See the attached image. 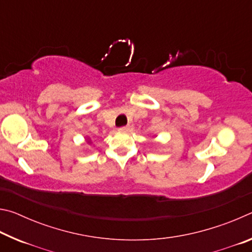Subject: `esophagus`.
<instances>
[{"label":"esophagus","mask_w":252,"mask_h":252,"mask_svg":"<svg viewBox=\"0 0 252 252\" xmlns=\"http://www.w3.org/2000/svg\"><path fill=\"white\" fill-rule=\"evenodd\" d=\"M129 130H130L129 126H122V127H120V129H119V131H120V132H127Z\"/></svg>","instance_id":"34e87169"}]
</instances>
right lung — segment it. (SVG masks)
I'll use <instances>...</instances> for the list:
<instances>
[{
	"mask_svg": "<svg viewBox=\"0 0 252 252\" xmlns=\"http://www.w3.org/2000/svg\"><path fill=\"white\" fill-rule=\"evenodd\" d=\"M85 141H87V143H89V144L92 143V140L90 136H85Z\"/></svg>",
	"mask_w": 252,
	"mask_h": 252,
	"instance_id": "add662e5",
	"label": "right lung"
}]
</instances>
